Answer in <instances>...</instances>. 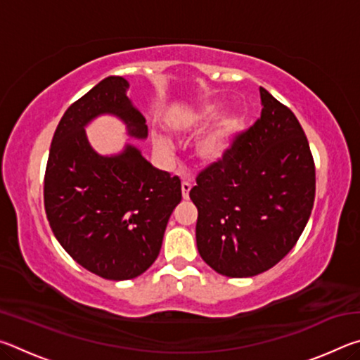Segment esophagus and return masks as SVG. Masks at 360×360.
Segmentation results:
<instances>
[{"label":"esophagus","mask_w":360,"mask_h":360,"mask_svg":"<svg viewBox=\"0 0 360 360\" xmlns=\"http://www.w3.org/2000/svg\"><path fill=\"white\" fill-rule=\"evenodd\" d=\"M191 188H192V184H191V182H187V181H182V184H181L182 198H184V200H187V198H188V192H191Z\"/></svg>","instance_id":"esophagus-1"}]
</instances>
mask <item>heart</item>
<instances>
[{
	"label": "heart",
	"mask_w": 360,
	"mask_h": 360,
	"mask_svg": "<svg viewBox=\"0 0 360 360\" xmlns=\"http://www.w3.org/2000/svg\"><path fill=\"white\" fill-rule=\"evenodd\" d=\"M222 112L221 103H208L197 112H193L191 117L179 122L178 129L179 131H184L188 129H195V127H203L210 124L211 120L219 117ZM245 130V119L241 114H229L225 115L216 124L214 129H211L206 135L198 139L195 144V155L203 165H216V163L222 162L233 146L235 139L238 138L240 133ZM155 150L162 155H172L173 146L165 138L155 139Z\"/></svg>",
	"instance_id": "b5f03b06"
}]
</instances>
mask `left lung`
Here are the masks:
<instances>
[{
  "label": "left lung",
  "instance_id": "left-lung-1",
  "mask_svg": "<svg viewBox=\"0 0 360 360\" xmlns=\"http://www.w3.org/2000/svg\"><path fill=\"white\" fill-rule=\"evenodd\" d=\"M260 100V119L188 193L198 252L229 278L255 276L284 259L314 203V160L300 122L264 87Z\"/></svg>",
  "mask_w": 360,
  "mask_h": 360
}]
</instances>
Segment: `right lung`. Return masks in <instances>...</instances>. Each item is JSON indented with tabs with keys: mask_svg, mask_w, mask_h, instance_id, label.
I'll return each mask as SVG.
<instances>
[{
	"mask_svg": "<svg viewBox=\"0 0 360 360\" xmlns=\"http://www.w3.org/2000/svg\"><path fill=\"white\" fill-rule=\"evenodd\" d=\"M129 82L109 76L66 109L53 133L44 176V206L60 245L85 270L124 281L148 270L181 202V181L150 165L127 144L120 154L100 155L85 127L111 114L129 135L148 136L141 112L127 96Z\"/></svg>",
	"mask_w": 360,
	"mask_h": 360,
	"instance_id": "obj_1",
	"label": "right lung"
}]
</instances>
